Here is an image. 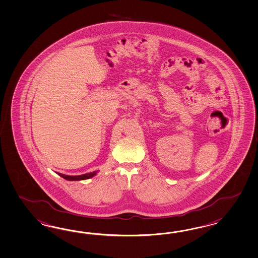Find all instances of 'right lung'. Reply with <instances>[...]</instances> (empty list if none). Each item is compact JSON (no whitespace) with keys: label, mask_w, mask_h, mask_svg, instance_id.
<instances>
[{"label":"right lung","mask_w":258,"mask_h":258,"mask_svg":"<svg viewBox=\"0 0 258 258\" xmlns=\"http://www.w3.org/2000/svg\"><path fill=\"white\" fill-rule=\"evenodd\" d=\"M96 174V171L91 172L88 174H83L80 176H68V175H63L61 173H59V176L66 178L67 180H82V179H87V178H92Z\"/></svg>","instance_id":"right-lung-1"}]
</instances>
